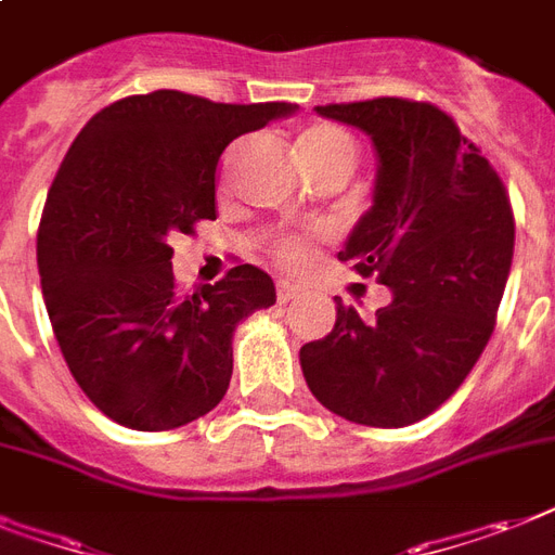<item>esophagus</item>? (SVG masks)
<instances>
[{
	"mask_svg": "<svg viewBox=\"0 0 555 555\" xmlns=\"http://www.w3.org/2000/svg\"><path fill=\"white\" fill-rule=\"evenodd\" d=\"M301 293V289H298V286H295V283H289V281H278V301L281 304H286V301H293L295 295Z\"/></svg>",
	"mask_w": 555,
	"mask_h": 555,
	"instance_id": "1",
	"label": "esophagus"
}]
</instances>
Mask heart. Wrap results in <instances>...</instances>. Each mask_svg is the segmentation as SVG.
<instances>
[{
    "label": "heart",
    "instance_id": "b5f03b06",
    "mask_svg": "<svg viewBox=\"0 0 555 555\" xmlns=\"http://www.w3.org/2000/svg\"><path fill=\"white\" fill-rule=\"evenodd\" d=\"M295 154H298V160H331L333 157V160H345V164L353 166L357 145L336 125H310L295 140ZM304 254H307V245L298 243V240L281 245V260L286 262L304 260Z\"/></svg>",
    "mask_w": 555,
    "mask_h": 555
}]
</instances>
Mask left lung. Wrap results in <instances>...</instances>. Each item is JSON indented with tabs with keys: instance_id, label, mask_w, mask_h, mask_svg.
<instances>
[{
	"instance_id": "obj_1",
	"label": "left lung",
	"mask_w": 555,
	"mask_h": 555,
	"mask_svg": "<svg viewBox=\"0 0 555 555\" xmlns=\"http://www.w3.org/2000/svg\"><path fill=\"white\" fill-rule=\"evenodd\" d=\"M315 114L372 140V207L339 260L377 274L391 301L365 322L333 298V331L298 353L304 380L345 421L406 427L439 410L489 345L515 251L509 198L480 149L433 104L372 99Z\"/></svg>"
}]
</instances>
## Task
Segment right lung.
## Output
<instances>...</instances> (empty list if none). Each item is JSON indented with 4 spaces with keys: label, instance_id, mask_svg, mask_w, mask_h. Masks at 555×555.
I'll list each match as a JSON object with an SVG mask.
<instances>
[{
    "label": "right lung",
    "instance_id": "1",
    "mask_svg": "<svg viewBox=\"0 0 555 555\" xmlns=\"http://www.w3.org/2000/svg\"><path fill=\"white\" fill-rule=\"evenodd\" d=\"M298 104L154 90L107 104L57 169L37 233L43 301L75 383L122 427L175 430L222 401L233 331L274 304L257 266L175 289L172 233L216 219V164Z\"/></svg>",
    "mask_w": 555,
    "mask_h": 555
}]
</instances>
